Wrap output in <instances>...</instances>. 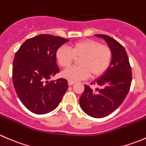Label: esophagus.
Wrapping results in <instances>:
<instances>
[{
    "mask_svg": "<svg viewBox=\"0 0 146 146\" xmlns=\"http://www.w3.org/2000/svg\"><path fill=\"white\" fill-rule=\"evenodd\" d=\"M73 84H74V82H71V81H69V80H68V85H69V86L73 85Z\"/></svg>",
    "mask_w": 146,
    "mask_h": 146,
    "instance_id": "1",
    "label": "esophagus"
}]
</instances>
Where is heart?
Returning a JSON list of instances; mask_svg holds the SVG:
<instances>
[{
    "label": "heart",
    "mask_w": 146,
    "mask_h": 146,
    "mask_svg": "<svg viewBox=\"0 0 146 146\" xmlns=\"http://www.w3.org/2000/svg\"><path fill=\"white\" fill-rule=\"evenodd\" d=\"M79 58L80 66H73L65 70L63 77L69 81L76 82L92 77L101 76L108 68L112 52L109 46L101 44L92 39H85L76 42L70 47H60L56 51V58L62 68H68Z\"/></svg>",
    "instance_id": "heart-1"
}]
</instances>
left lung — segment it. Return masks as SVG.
Wrapping results in <instances>:
<instances>
[{"label":"left lung","instance_id":"1","mask_svg":"<svg viewBox=\"0 0 146 146\" xmlns=\"http://www.w3.org/2000/svg\"><path fill=\"white\" fill-rule=\"evenodd\" d=\"M104 39L112 52L111 64L105 73L91 82L100 88L93 90L85 85L80 98L82 111L94 118L107 117L121 104L130 90L131 67L123 46L106 35H95Z\"/></svg>","mask_w":146,"mask_h":146}]
</instances>
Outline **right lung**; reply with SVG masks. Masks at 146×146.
<instances>
[{
  "instance_id": "add662e5",
  "label": "right lung",
  "mask_w": 146,
  "mask_h": 146,
  "mask_svg": "<svg viewBox=\"0 0 146 146\" xmlns=\"http://www.w3.org/2000/svg\"><path fill=\"white\" fill-rule=\"evenodd\" d=\"M68 39L51 35L28 39L15 53L13 82L19 99L32 112L44 114L55 110L68 88L67 80L48 79L59 72L56 51Z\"/></svg>"
}]
</instances>
